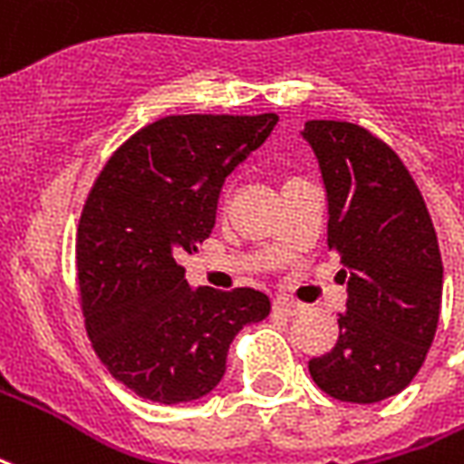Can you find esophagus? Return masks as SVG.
Wrapping results in <instances>:
<instances>
[{
  "instance_id": "esophagus-1",
  "label": "esophagus",
  "mask_w": 464,
  "mask_h": 464,
  "mask_svg": "<svg viewBox=\"0 0 464 464\" xmlns=\"http://www.w3.org/2000/svg\"><path fill=\"white\" fill-rule=\"evenodd\" d=\"M276 310L283 312V314H300V312L304 310V304L290 300V297H277Z\"/></svg>"
}]
</instances>
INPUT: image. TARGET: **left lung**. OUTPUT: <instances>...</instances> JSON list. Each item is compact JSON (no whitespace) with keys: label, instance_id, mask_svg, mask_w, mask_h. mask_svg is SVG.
<instances>
[{"label":"left lung","instance_id":"obj_1","mask_svg":"<svg viewBox=\"0 0 464 464\" xmlns=\"http://www.w3.org/2000/svg\"><path fill=\"white\" fill-rule=\"evenodd\" d=\"M327 197V241L342 256L346 310L339 339L314 356L319 389L346 403H379L406 389L433 344L442 258L413 177L363 127L310 120L300 132Z\"/></svg>","mask_w":464,"mask_h":464}]
</instances>
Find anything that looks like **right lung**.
Wrapping results in <instances>:
<instances>
[{"instance_id": "1", "label": "right lung", "mask_w": 464, "mask_h": 464, "mask_svg": "<svg viewBox=\"0 0 464 464\" xmlns=\"http://www.w3.org/2000/svg\"><path fill=\"white\" fill-rule=\"evenodd\" d=\"M276 125V112L157 120L95 181L75 241L85 327L137 396L167 406L204 398L236 334L270 314L260 290L191 287L177 258L211 236L223 181Z\"/></svg>"}]
</instances>
